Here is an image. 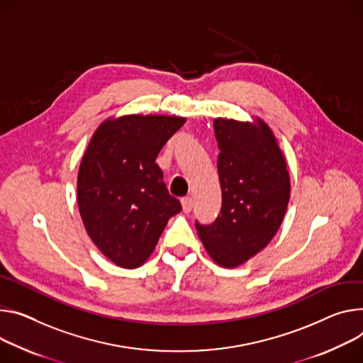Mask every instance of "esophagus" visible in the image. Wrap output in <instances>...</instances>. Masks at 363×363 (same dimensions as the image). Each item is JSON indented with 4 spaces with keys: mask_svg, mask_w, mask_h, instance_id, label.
<instances>
[{
    "mask_svg": "<svg viewBox=\"0 0 363 363\" xmlns=\"http://www.w3.org/2000/svg\"><path fill=\"white\" fill-rule=\"evenodd\" d=\"M181 204H182V210L184 213H189L192 210V206H194V201L191 196H184V199L181 200Z\"/></svg>",
    "mask_w": 363,
    "mask_h": 363,
    "instance_id": "obj_1",
    "label": "esophagus"
}]
</instances>
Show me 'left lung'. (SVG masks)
Listing matches in <instances>:
<instances>
[{
    "mask_svg": "<svg viewBox=\"0 0 363 363\" xmlns=\"http://www.w3.org/2000/svg\"><path fill=\"white\" fill-rule=\"evenodd\" d=\"M221 210L216 221H195L199 236L216 263L236 268L277 235L289 201L285 157L269 125L216 118Z\"/></svg>",
    "mask_w": 363,
    "mask_h": 363,
    "instance_id": "1",
    "label": "left lung"
}]
</instances>
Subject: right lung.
I'll list each match as a JSON object with an SVG mask.
<instances>
[{"instance_id": "add662e5", "label": "right lung", "mask_w": 363, "mask_h": 363, "mask_svg": "<svg viewBox=\"0 0 363 363\" xmlns=\"http://www.w3.org/2000/svg\"><path fill=\"white\" fill-rule=\"evenodd\" d=\"M184 123L152 114L108 118L82 156L79 214L94 245L121 268L143 265L168 220L182 210L155 160Z\"/></svg>"}]
</instances>
